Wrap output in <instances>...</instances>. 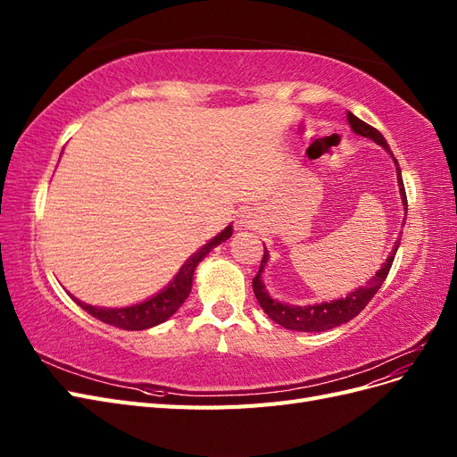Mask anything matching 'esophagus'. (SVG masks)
Returning a JSON list of instances; mask_svg holds the SVG:
<instances>
[{"mask_svg": "<svg viewBox=\"0 0 457 457\" xmlns=\"http://www.w3.org/2000/svg\"><path fill=\"white\" fill-rule=\"evenodd\" d=\"M242 223H244V225H252V217L247 215V213L242 215Z\"/></svg>", "mask_w": 457, "mask_h": 457, "instance_id": "34e87169", "label": "esophagus"}]
</instances>
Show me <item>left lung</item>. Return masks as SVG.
<instances>
[{
    "label": "left lung",
    "mask_w": 457,
    "mask_h": 457,
    "mask_svg": "<svg viewBox=\"0 0 457 457\" xmlns=\"http://www.w3.org/2000/svg\"><path fill=\"white\" fill-rule=\"evenodd\" d=\"M347 121L351 129L356 135H362L366 139H371L376 145H379L381 148H385L389 154L393 156V152L386 145L385 137L376 129L368 126L366 121H362L361 118H356L353 112H347ZM395 165H396V181H398V188H400V200H403L404 205V213L408 212V202H406V192H404V183H403V171L398 168V162L393 158ZM406 220V217H404ZM403 234V232H400ZM400 244V237L395 242V247L391 250L389 257L385 259V262L381 265V269L371 276V278L366 282V286L356 287L354 292L347 294L345 297L334 299V301H322V303H312V305H292V303H282L278 299H274L265 287V282H262V272H265L267 262L270 259V253L267 252L265 247V255L261 259V267L259 272L253 278V294L259 301L261 309L267 312V316L270 320H274L276 324H280L286 329H294V331H328L334 329L345 322L353 320V318L361 312L368 303L371 301V297L376 295L378 289L381 287V284L385 282L386 274H389L393 261L398 250ZM265 245V244H262Z\"/></svg>",
    "instance_id": "left-lung-1"
}]
</instances>
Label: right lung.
Instances as JSON below:
<instances>
[{
	"mask_svg": "<svg viewBox=\"0 0 457 457\" xmlns=\"http://www.w3.org/2000/svg\"><path fill=\"white\" fill-rule=\"evenodd\" d=\"M230 237H232V223L225 230H220L217 237H213L210 242L204 244L198 252L192 253L183 262V267L179 269V272L173 276V280L163 289H160L156 295H152L141 303H135V305L114 307V309L112 307H95V305H87V303L76 299L74 295H71V297L78 303L81 309L87 311L91 316L96 318V320H101L104 324L116 326L121 329H131V331L154 328V326L168 320V318H171L179 311V307H181L187 301L190 289H192V278H195V270L200 265V261L207 253H210L213 247L223 244Z\"/></svg>",
	"mask_w": 457,
	"mask_h": 457,
	"instance_id": "1",
	"label": "right lung"
}]
</instances>
